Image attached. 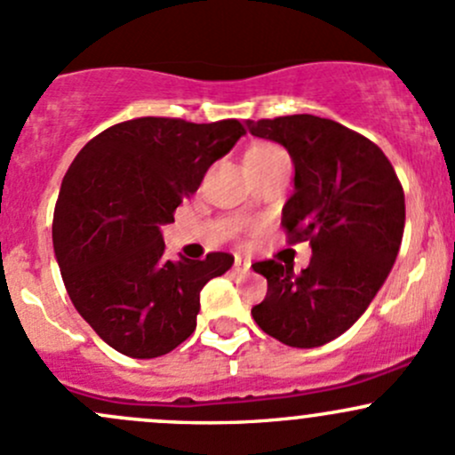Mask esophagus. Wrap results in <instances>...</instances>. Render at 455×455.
<instances>
[{"label":"esophagus","mask_w":455,"mask_h":455,"mask_svg":"<svg viewBox=\"0 0 455 455\" xmlns=\"http://www.w3.org/2000/svg\"><path fill=\"white\" fill-rule=\"evenodd\" d=\"M233 270H235L237 275H243V272L251 270V261H246V259H242V257H237L235 264H233Z\"/></svg>","instance_id":"34e87169"}]
</instances>
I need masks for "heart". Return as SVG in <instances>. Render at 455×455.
<instances>
[{
	"label": "heart",
	"instance_id": "obj_1",
	"mask_svg": "<svg viewBox=\"0 0 455 455\" xmlns=\"http://www.w3.org/2000/svg\"><path fill=\"white\" fill-rule=\"evenodd\" d=\"M279 156H288L283 150H281L279 146H275V143H252L251 148L246 150V155H243V164L246 165H252V164H264V161H270V159H279Z\"/></svg>",
	"mask_w": 455,
	"mask_h": 455
}]
</instances>
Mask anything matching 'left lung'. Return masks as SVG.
Returning a JSON list of instances; mask_svg holds the SVG:
<instances>
[{
  "mask_svg": "<svg viewBox=\"0 0 455 455\" xmlns=\"http://www.w3.org/2000/svg\"><path fill=\"white\" fill-rule=\"evenodd\" d=\"M246 126L290 152L294 194L281 224L290 243L312 246L299 275L275 259L252 264L267 291L251 314L288 347H320L342 336L384 285L403 237V188L379 146L333 119L285 115Z\"/></svg>",
  "mask_w": 455,
  "mask_h": 455,
  "instance_id": "obj_1",
  "label": "left lung"
}]
</instances>
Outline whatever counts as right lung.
Listing matches in <instances>:
<instances>
[{
	"label": "right lung",
	"mask_w": 455,
	"mask_h": 455,
	"mask_svg": "<svg viewBox=\"0 0 455 455\" xmlns=\"http://www.w3.org/2000/svg\"><path fill=\"white\" fill-rule=\"evenodd\" d=\"M246 128L137 117L93 137L67 170L52 240L67 294L115 351L165 355L196 329L200 290L233 266L228 252L165 259L164 224Z\"/></svg>",
	"instance_id": "1"
}]
</instances>
